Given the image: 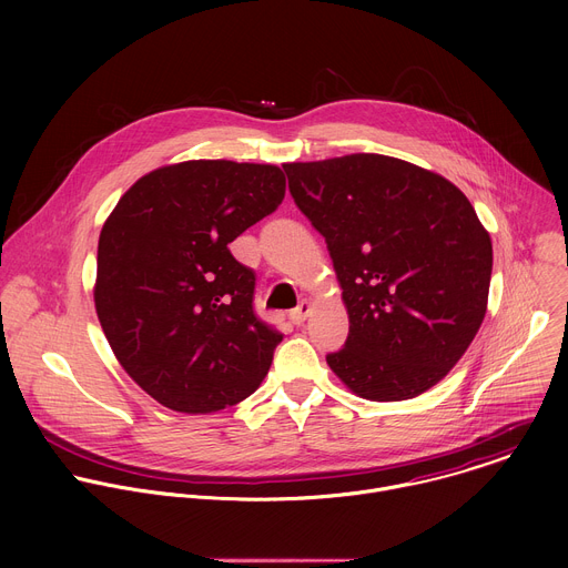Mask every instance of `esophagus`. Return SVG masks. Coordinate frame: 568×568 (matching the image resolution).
<instances>
[{"mask_svg": "<svg viewBox=\"0 0 568 568\" xmlns=\"http://www.w3.org/2000/svg\"><path fill=\"white\" fill-rule=\"evenodd\" d=\"M310 303L307 301H301L292 312H290V321L294 323V326H301V323L307 318V314H310Z\"/></svg>", "mask_w": 568, "mask_h": 568, "instance_id": "34e87169", "label": "esophagus"}]
</instances>
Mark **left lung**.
I'll list each match as a JSON object with an SVG mask.
<instances>
[{
  "mask_svg": "<svg viewBox=\"0 0 568 568\" xmlns=\"http://www.w3.org/2000/svg\"><path fill=\"white\" fill-rule=\"evenodd\" d=\"M283 171L326 237L348 307V339L328 366L373 402L438 384L488 307L493 242L469 200L436 173L371 152Z\"/></svg>",
  "mask_w": 568,
  "mask_h": 568,
  "instance_id": "obj_1",
  "label": "left lung"
}]
</instances>
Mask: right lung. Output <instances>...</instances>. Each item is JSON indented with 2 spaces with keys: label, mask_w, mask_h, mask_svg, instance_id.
Instances as JSON below:
<instances>
[{
  "label": "right lung",
  "mask_w": 568,
  "mask_h": 568,
  "mask_svg": "<svg viewBox=\"0 0 568 568\" xmlns=\"http://www.w3.org/2000/svg\"><path fill=\"white\" fill-rule=\"evenodd\" d=\"M283 197L276 166L197 159L141 178L103 224L97 314L125 373L164 407L220 412L267 375L283 333L256 314V272L229 242Z\"/></svg>",
  "instance_id": "right-lung-1"
}]
</instances>
